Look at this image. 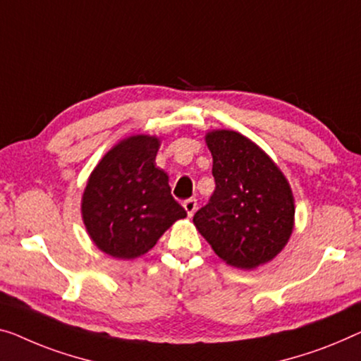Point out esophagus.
Here are the masks:
<instances>
[{
    "label": "esophagus",
    "mask_w": 361,
    "mask_h": 361,
    "mask_svg": "<svg viewBox=\"0 0 361 361\" xmlns=\"http://www.w3.org/2000/svg\"><path fill=\"white\" fill-rule=\"evenodd\" d=\"M183 207H185V211L188 212V215H191L196 212V209H197V202H196V199H186L185 202H183Z\"/></svg>",
    "instance_id": "34e87169"
}]
</instances>
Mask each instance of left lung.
<instances>
[{
	"mask_svg": "<svg viewBox=\"0 0 361 361\" xmlns=\"http://www.w3.org/2000/svg\"><path fill=\"white\" fill-rule=\"evenodd\" d=\"M215 191L192 217L224 262L256 269L272 261L295 227V197L282 170L257 144L232 129L206 133Z\"/></svg>",
	"mask_w": 361,
	"mask_h": 361,
	"instance_id": "left-lung-1",
	"label": "left lung"
}]
</instances>
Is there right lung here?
I'll list each match as a JSON object with an SVG mask.
<instances>
[{"mask_svg": "<svg viewBox=\"0 0 361 361\" xmlns=\"http://www.w3.org/2000/svg\"><path fill=\"white\" fill-rule=\"evenodd\" d=\"M160 144L150 134L121 139L95 165L84 188L80 214L87 235L116 259L146 255L186 217L171 196L169 175L155 165Z\"/></svg>", "mask_w": 361, "mask_h": 361, "instance_id": "obj_1", "label": "right lung"}]
</instances>
